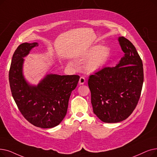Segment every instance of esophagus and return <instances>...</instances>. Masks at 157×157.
<instances>
[{
	"label": "esophagus",
	"instance_id": "34e87169",
	"mask_svg": "<svg viewBox=\"0 0 157 157\" xmlns=\"http://www.w3.org/2000/svg\"><path fill=\"white\" fill-rule=\"evenodd\" d=\"M86 82V79L84 77H81L79 80V85H83Z\"/></svg>",
	"mask_w": 157,
	"mask_h": 157
}]
</instances>
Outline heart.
<instances>
[{"label": "heart", "instance_id": "obj_1", "mask_svg": "<svg viewBox=\"0 0 157 157\" xmlns=\"http://www.w3.org/2000/svg\"><path fill=\"white\" fill-rule=\"evenodd\" d=\"M110 51L106 46L94 45L83 55V58H88L85 63V68L88 72H95L103 68L110 57ZM71 65L73 63L71 62Z\"/></svg>", "mask_w": 157, "mask_h": 157}]
</instances>
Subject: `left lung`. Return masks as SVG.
Instances as JSON below:
<instances>
[{
	"mask_svg": "<svg viewBox=\"0 0 157 157\" xmlns=\"http://www.w3.org/2000/svg\"><path fill=\"white\" fill-rule=\"evenodd\" d=\"M118 40L124 56L115 67L103 68L88 81L93 112L107 123L122 121L132 113L144 81L142 62L135 46L123 36Z\"/></svg>",
	"mask_w": 157,
	"mask_h": 157,
	"instance_id": "left-lung-1",
	"label": "left lung"
}]
</instances>
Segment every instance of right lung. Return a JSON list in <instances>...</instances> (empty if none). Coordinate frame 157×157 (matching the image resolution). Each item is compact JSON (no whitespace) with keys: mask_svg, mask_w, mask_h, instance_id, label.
Returning a JSON list of instances; mask_svg holds the SVG:
<instances>
[{"mask_svg":"<svg viewBox=\"0 0 157 157\" xmlns=\"http://www.w3.org/2000/svg\"><path fill=\"white\" fill-rule=\"evenodd\" d=\"M37 42L20 44L13 55L9 72L12 96L24 118L42 128L58 126L65 117L71 92L77 86L78 75L49 74L37 85H31L23 75L25 57Z\"/></svg>","mask_w":157,"mask_h":157,"instance_id":"1","label":"right lung"}]
</instances>
